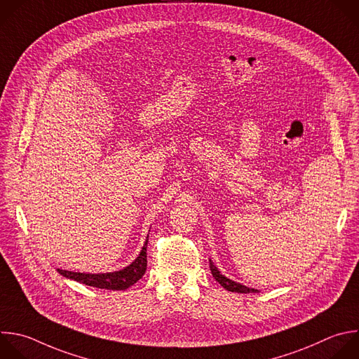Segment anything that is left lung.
<instances>
[{
	"instance_id": "8db88e82",
	"label": "left lung",
	"mask_w": 359,
	"mask_h": 359,
	"mask_svg": "<svg viewBox=\"0 0 359 359\" xmlns=\"http://www.w3.org/2000/svg\"><path fill=\"white\" fill-rule=\"evenodd\" d=\"M210 271H211L214 279H215L225 290H228V292H235V293H259L258 289L248 287V286H245V285L233 282V280H231L229 278L224 276V275L218 271V268L214 265V262H212L211 259H210Z\"/></svg>"
}]
</instances>
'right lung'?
Instances as JSON below:
<instances>
[{"mask_svg":"<svg viewBox=\"0 0 359 359\" xmlns=\"http://www.w3.org/2000/svg\"><path fill=\"white\" fill-rule=\"evenodd\" d=\"M148 240H149V233L147 236L145 244H144L140 255L135 258V261L121 271L105 272V273H80V272L57 269V272L67 279L80 282L87 286L107 289V290H126L130 286H133L134 283H137L147 272Z\"/></svg>","mask_w":359,"mask_h":359,"instance_id":"obj_1","label":"right lung"}]
</instances>
